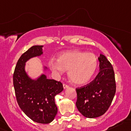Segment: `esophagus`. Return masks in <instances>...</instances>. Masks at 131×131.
<instances>
[{
	"mask_svg": "<svg viewBox=\"0 0 131 131\" xmlns=\"http://www.w3.org/2000/svg\"><path fill=\"white\" fill-rule=\"evenodd\" d=\"M63 88H64V89L68 88L69 87V86L67 85V84H63Z\"/></svg>",
	"mask_w": 131,
	"mask_h": 131,
	"instance_id": "1",
	"label": "esophagus"
}]
</instances>
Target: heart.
<instances>
[{
	"instance_id": "b5f03b06",
	"label": "heart",
	"mask_w": 131,
	"mask_h": 131,
	"mask_svg": "<svg viewBox=\"0 0 131 131\" xmlns=\"http://www.w3.org/2000/svg\"><path fill=\"white\" fill-rule=\"evenodd\" d=\"M97 67V59L93 53L73 50L62 53L58 59L49 61L53 72L61 74L68 71L70 80L74 84L81 85L87 83L94 76Z\"/></svg>"
}]
</instances>
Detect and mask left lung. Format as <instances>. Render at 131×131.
<instances>
[{
	"label": "left lung",
	"mask_w": 131,
	"mask_h": 131,
	"mask_svg": "<svg viewBox=\"0 0 131 131\" xmlns=\"http://www.w3.org/2000/svg\"><path fill=\"white\" fill-rule=\"evenodd\" d=\"M100 72L91 83L76 89L78 110L84 117L95 118L110 107L116 93V81L113 66L103 54L98 58Z\"/></svg>",
	"instance_id": "obj_1"
}]
</instances>
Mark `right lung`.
I'll return each instance as SVG.
<instances>
[{
	"label": "right lung",
	"mask_w": 131,
	"mask_h": 131,
	"mask_svg": "<svg viewBox=\"0 0 131 131\" xmlns=\"http://www.w3.org/2000/svg\"><path fill=\"white\" fill-rule=\"evenodd\" d=\"M42 47L33 46L21 54L15 67L13 81L17 101L23 112L34 122L48 124L58 112L54 97L63 90V84L48 79L44 74L32 80L25 70V63L29 59L43 54Z\"/></svg>",
	"instance_id": "1"
}]
</instances>
